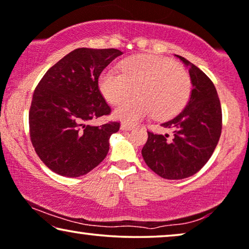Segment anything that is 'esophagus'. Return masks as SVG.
<instances>
[{"instance_id":"34e87169","label":"esophagus","mask_w":249,"mask_h":249,"mask_svg":"<svg viewBox=\"0 0 249 249\" xmlns=\"http://www.w3.org/2000/svg\"><path fill=\"white\" fill-rule=\"evenodd\" d=\"M134 126L133 125H129V124H126V123H123L121 125V129L122 131H129V129H132Z\"/></svg>"}]
</instances>
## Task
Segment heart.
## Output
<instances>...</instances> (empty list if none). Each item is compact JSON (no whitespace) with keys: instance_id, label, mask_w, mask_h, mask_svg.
I'll use <instances>...</instances> for the list:
<instances>
[{"instance_id":"obj_1","label":"heart","mask_w":249,"mask_h":249,"mask_svg":"<svg viewBox=\"0 0 249 249\" xmlns=\"http://www.w3.org/2000/svg\"><path fill=\"white\" fill-rule=\"evenodd\" d=\"M120 69L105 70L98 80L101 94L111 105L127 99L134 89L138 93L115 109L117 120L133 124L151 114L157 120H168L179 113L190 99V74L169 58L136 55L124 59Z\"/></svg>"}]
</instances>
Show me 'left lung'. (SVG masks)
<instances>
[{"label":"left lung","mask_w":249,"mask_h":249,"mask_svg":"<svg viewBox=\"0 0 249 249\" xmlns=\"http://www.w3.org/2000/svg\"><path fill=\"white\" fill-rule=\"evenodd\" d=\"M188 68L192 93L186 107L161 125L174 131H148L142 157L152 171L164 179H184L195 175L211 158L222 129L221 104L211 79L193 63L176 55Z\"/></svg>","instance_id":"8db88e82"}]
</instances>
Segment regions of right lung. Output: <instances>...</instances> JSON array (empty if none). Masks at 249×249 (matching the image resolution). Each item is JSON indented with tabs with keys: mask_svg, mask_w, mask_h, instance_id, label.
I'll return each instance as SVG.
<instances>
[{
	"mask_svg": "<svg viewBox=\"0 0 249 249\" xmlns=\"http://www.w3.org/2000/svg\"><path fill=\"white\" fill-rule=\"evenodd\" d=\"M122 54L115 48H78L52 66L37 85L29 109L30 140L54 173L83 176L106 158L110 135L121 123L92 126L89 122L111 113L98 80Z\"/></svg>",
	"mask_w": 249,
	"mask_h": 249,
	"instance_id": "1",
	"label": "right lung"
}]
</instances>
